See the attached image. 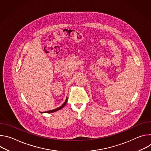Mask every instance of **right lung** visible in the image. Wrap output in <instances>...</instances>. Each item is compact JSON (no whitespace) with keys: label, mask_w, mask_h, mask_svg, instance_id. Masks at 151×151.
I'll return each mask as SVG.
<instances>
[{"label":"right lung","mask_w":151,"mask_h":151,"mask_svg":"<svg viewBox=\"0 0 151 151\" xmlns=\"http://www.w3.org/2000/svg\"><path fill=\"white\" fill-rule=\"evenodd\" d=\"M67 101H68V99L66 100V101H65V102H64L60 107H58V108H57V109H53V110H52V111H47V112H46V113H52V112H56V111H59V110H60V109H61L63 107H64V106H65V105L66 104V103H67Z\"/></svg>","instance_id":"right-lung-1"}]
</instances>
